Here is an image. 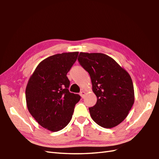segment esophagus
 Here are the masks:
<instances>
[{"label": "esophagus", "mask_w": 159, "mask_h": 159, "mask_svg": "<svg viewBox=\"0 0 159 159\" xmlns=\"http://www.w3.org/2000/svg\"><path fill=\"white\" fill-rule=\"evenodd\" d=\"M85 91H82V92H80V96H81L83 98H84V97L85 96Z\"/></svg>", "instance_id": "obj_1"}]
</instances>
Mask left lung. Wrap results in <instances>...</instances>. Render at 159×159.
<instances>
[{
  "mask_svg": "<svg viewBox=\"0 0 159 159\" xmlns=\"http://www.w3.org/2000/svg\"><path fill=\"white\" fill-rule=\"evenodd\" d=\"M78 60L88 72L97 102L89 108L91 117L105 128L125 120L134 102V87L127 71L102 53L80 52Z\"/></svg>",
  "mask_w": 159,
  "mask_h": 159,
  "instance_id": "left-lung-1",
  "label": "left lung"
}]
</instances>
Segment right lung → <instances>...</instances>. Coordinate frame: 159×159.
I'll return each mask as SVG.
<instances>
[{
    "label": "right lung",
    "instance_id": "obj_1",
    "mask_svg": "<svg viewBox=\"0 0 159 159\" xmlns=\"http://www.w3.org/2000/svg\"><path fill=\"white\" fill-rule=\"evenodd\" d=\"M79 52L48 57L37 66L26 87L27 109L43 128L52 132L69 124L76 104L80 99L68 90L67 73L77 59Z\"/></svg>",
    "mask_w": 159,
    "mask_h": 159
}]
</instances>
